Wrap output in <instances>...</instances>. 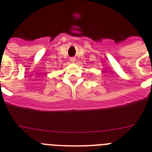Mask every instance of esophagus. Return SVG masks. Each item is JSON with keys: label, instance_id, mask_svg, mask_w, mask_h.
<instances>
[{"label": "esophagus", "instance_id": "esophagus-1", "mask_svg": "<svg viewBox=\"0 0 152 152\" xmlns=\"http://www.w3.org/2000/svg\"><path fill=\"white\" fill-rule=\"evenodd\" d=\"M76 61V58H75V57H70V61L72 63H75Z\"/></svg>", "mask_w": 152, "mask_h": 152}]
</instances>
